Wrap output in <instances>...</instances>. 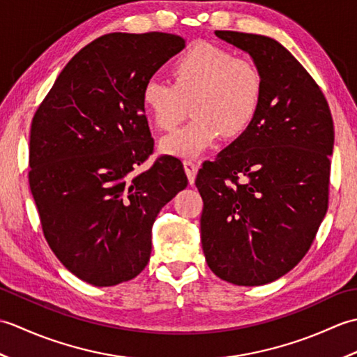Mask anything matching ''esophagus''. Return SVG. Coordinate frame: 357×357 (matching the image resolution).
<instances>
[{"instance_id":"1","label":"esophagus","mask_w":357,"mask_h":357,"mask_svg":"<svg viewBox=\"0 0 357 357\" xmlns=\"http://www.w3.org/2000/svg\"><path fill=\"white\" fill-rule=\"evenodd\" d=\"M184 169H185V173L188 176V181H190V184H193L196 172H198V164H196L195 161H190V159H187V161H184Z\"/></svg>"}]
</instances>
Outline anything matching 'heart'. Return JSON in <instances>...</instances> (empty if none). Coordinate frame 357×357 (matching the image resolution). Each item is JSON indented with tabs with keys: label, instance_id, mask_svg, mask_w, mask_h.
Wrapping results in <instances>:
<instances>
[{
	"label": "heart",
	"instance_id": "1",
	"mask_svg": "<svg viewBox=\"0 0 357 357\" xmlns=\"http://www.w3.org/2000/svg\"><path fill=\"white\" fill-rule=\"evenodd\" d=\"M173 84L158 78L144 82L141 101L159 130H172L192 107L190 124L165 136L167 155L195 158L213 147L219 136L234 139L247 132L259 110L264 81L245 58L210 43H193L172 66Z\"/></svg>",
	"mask_w": 357,
	"mask_h": 357
}]
</instances>
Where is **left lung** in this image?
Masks as SVG:
<instances>
[{"label": "left lung", "instance_id": "obj_1", "mask_svg": "<svg viewBox=\"0 0 357 357\" xmlns=\"http://www.w3.org/2000/svg\"><path fill=\"white\" fill-rule=\"evenodd\" d=\"M215 33L252 56L264 92L247 132L196 176L202 250L218 278L264 285L301 262L327 213L335 127L322 90L282 44Z\"/></svg>", "mask_w": 357, "mask_h": 357}]
</instances>
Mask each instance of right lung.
<instances>
[{"instance_id": "obj_1", "label": "right lung", "mask_w": 357, "mask_h": 357, "mask_svg": "<svg viewBox=\"0 0 357 357\" xmlns=\"http://www.w3.org/2000/svg\"><path fill=\"white\" fill-rule=\"evenodd\" d=\"M185 47L173 33H109L59 73L30 128L29 184L44 238L84 282L112 287L146 268L151 227L184 190L183 162L153 153L144 82Z\"/></svg>"}]
</instances>
